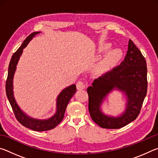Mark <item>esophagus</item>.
<instances>
[{
    "label": "esophagus",
    "instance_id": "1",
    "mask_svg": "<svg viewBox=\"0 0 158 158\" xmlns=\"http://www.w3.org/2000/svg\"><path fill=\"white\" fill-rule=\"evenodd\" d=\"M86 86V84H85V82L82 81H79L77 83V90H83L85 89V87Z\"/></svg>",
    "mask_w": 158,
    "mask_h": 158
}]
</instances>
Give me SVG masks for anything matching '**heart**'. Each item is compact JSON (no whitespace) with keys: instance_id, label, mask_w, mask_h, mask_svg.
Listing matches in <instances>:
<instances>
[{"instance_id":"b5f03b06","label":"heart","mask_w":158,"mask_h":158,"mask_svg":"<svg viewBox=\"0 0 158 158\" xmlns=\"http://www.w3.org/2000/svg\"><path fill=\"white\" fill-rule=\"evenodd\" d=\"M109 45L106 44L104 47V49L106 50L109 48ZM122 56V52L118 49H114L111 51H109L107 54L105 56V60H104V63L105 64H111L115 63L118 60H119L121 58Z\"/></svg>"}]
</instances>
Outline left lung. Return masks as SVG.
<instances>
[{"label":"left lung","instance_id":"1","mask_svg":"<svg viewBox=\"0 0 158 158\" xmlns=\"http://www.w3.org/2000/svg\"><path fill=\"white\" fill-rule=\"evenodd\" d=\"M147 67L145 58L130 40L128 50L121 65L107 72L87 89L89 110L93 121L106 129H119L137 118L147 93ZM117 89L127 95V109L118 117L107 116L101 111L103 100Z\"/></svg>","mask_w":158,"mask_h":158}]
</instances>
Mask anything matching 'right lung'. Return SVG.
<instances>
[{
  "mask_svg": "<svg viewBox=\"0 0 158 158\" xmlns=\"http://www.w3.org/2000/svg\"><path fill=\"white\" fill-rule=\"evenodd\" d=\"M40 33V32H33L31 35H29L23 41L21 46L12 55L11 60H10L9 64L8 74H7V78L6 80L5 90H6L7 97L8 98L10 104L12 106V110L14 111L17 121L23 126L29 128V129L34 131H38V132H42V131L53 129L62 121L67 106H68L72 97L76 93L77 88L75 85L73 84L65 88L60 92L56 100V112L49 119L40 120L33 118L28 116L25 113H23L19 108V106H18L14 97V92H13V78H14V74L16 69H17V65L21 53L23 52V49L27 46L31 39L35 35Z\"/></svg>",
  "mask_w": 158,
  "mask_h": 158,
  "instance_id": "add662e5",
  "label": "right lung"
}]
</instances>
